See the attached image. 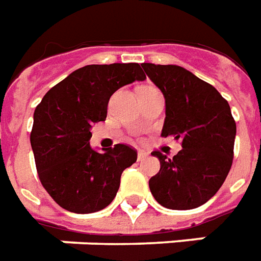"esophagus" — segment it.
<instances>
[{"label":"esophagus","mask_w":261,"mask_h":261,"mask_svg":"<svg viewBox=\"0 0 261 261\" xmlns=\"http://www.w3.org/2000/svg\"><path fill=\"white\" fill-rule=\"evenodd\" d=\"M147 156H148V153L145 152V151H140L138 155H137V159H138V162H141V161H144Z\"/></svg>","instance_id":"34e87169"}]
</instances>
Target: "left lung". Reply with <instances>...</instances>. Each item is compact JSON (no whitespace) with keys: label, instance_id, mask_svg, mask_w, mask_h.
<instances>
[{"label":"left lung","instance_id":"left-lung-1","mask_svg":"<svg viewBox=\"0 0 261 261\" xmlns=\"http://www.w3.org/2000/svg\"><path fill=\"white\" fill-rule=\"evenodd\" d=\"M166 103L162 137L180 140L181 151L168 158L152 152L161 169L149 179L155 200L170 210H192L218 192L233 161L236 123L228 102L213 85L177 65L144 63Z\"/></svg>","mask_w":261,"mask_h":261}]
</instances>
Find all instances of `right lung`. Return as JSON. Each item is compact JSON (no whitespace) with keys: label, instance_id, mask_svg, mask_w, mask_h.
I'll return each instance as SVG.
<instances>
[{"label":"right lung","instance_id":"obj_1","mask_svg":"<svg viewBox=\"0 0 261 261\" xmlns=\"http://www.w3.org/2000/svg\"><path fill=\"white\" fill-rule=\"evenodd\" d=\"M145 74L137 63L85 65L54 85L37 105L31 144L43 187L67 211L91 214L113 201L137 151L125 144L96 152L91 127L108 114L110 96Z\"/></svg>","mask_w":261,"mask_h":261}]
</instances>
